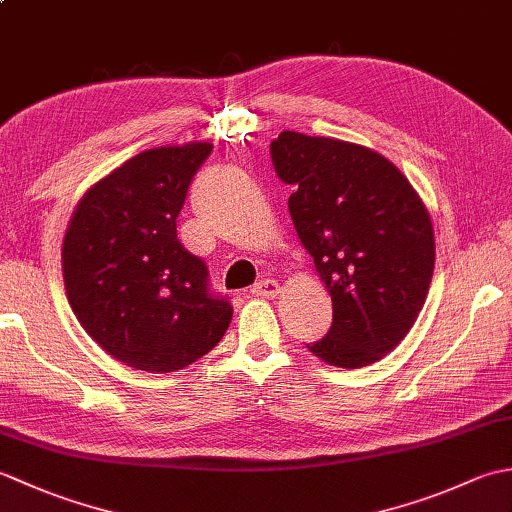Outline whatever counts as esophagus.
Segmentation results:
<instances>
[{
    "instance_id": "34e87169",
    "label": "esophagus",
    "mask_w": 512,
    "mask_h": 512,
    "mask_svg": "<svg viewBox=\"0 0 512 512\" xmlns=\"http://www.w3.org/2000/svg\"><path fill=\"white\" fill-rule=\"evenodd\" d=\"M253 292L255 297H262V299H273V297H277L279 295V284L275 279H262L259 281V284H255L253 286Z\"/></svg>"
}]
</instances>
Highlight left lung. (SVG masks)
Listing matches in <instances>:
<instances>
[{"instance_id":"1","label":"left lung","mask_w":512,"mask_h":512,"mask_svg":"<svg viewBox=\"0 0 512 512\" xmlns=\"http://www.w3.org/2000/svg\"><path fill=\"white\" fill-rule=\"evenodd\" d=\"M270 156L295 187L292 224L332 297V328L310 352L345 369L380 361L427 299L436 264L427 206L394 162L363 145L281 132Z\"/></svg>"}]
</instances>
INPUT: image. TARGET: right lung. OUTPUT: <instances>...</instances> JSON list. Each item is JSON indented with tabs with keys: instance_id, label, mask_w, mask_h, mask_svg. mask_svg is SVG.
<instances>
[{
	"instance_id": "right-lung-1",
	"label": "right lung",
	"mask_w": 512,
	"mask_h": 512,
	"mask_svg": "<svg viewBox=\"0 0 512 512\" xmlns=\"http://www.w3.org/2000/svg\"><path fill=\"white\" fill-rule=\"evenodd\" d=\"M211 143L147 149L83 193L65 228L61 268L74 317L134 369L167 374L222 341L233 308L176 233L187 189Z\"/></svg>"
}]
</instances>
